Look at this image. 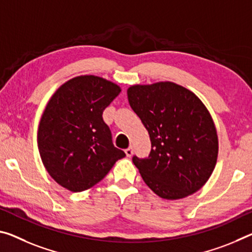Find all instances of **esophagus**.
Masks as SVG:
<instances>
[{"instance_id":"esophagus-1","label":"esophagus","mask_w":252,"mask_h":252,"mask_svg":"<svg viewBox=\"0 0 252 252\" xmlns=\"http://www.w3.org/2000/svg\"><path fill=\"white\" fill-rule=\"evenodd\" d=\"M125 151H126V157H131V156H132V154H133V149H132V147L126 148V149Z\"/></svg>"}]
</instances>
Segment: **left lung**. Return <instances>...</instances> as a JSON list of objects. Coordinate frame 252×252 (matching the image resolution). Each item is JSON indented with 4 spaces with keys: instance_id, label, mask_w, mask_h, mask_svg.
I'll return each instance as SVG.
<instances>
[{
    "instance_id": "obj_1",
    "label": "left lung",
    "mask_w": 252,
    "mask_h": 252,
    "mask_svg": "<svg viewBox=\"0 0 252 252\" xmlns=\"http://www.w3.org/2000/svg\"><path fill=\"white\" fill-rule=\"evenodd\" d=\"M127 99L150 137L149 156L132 158L148 187L166 199L197 191L212 175L219 153L217 129L206 106L173 82L130 86Z\"/></svg>"
}]
</instances>
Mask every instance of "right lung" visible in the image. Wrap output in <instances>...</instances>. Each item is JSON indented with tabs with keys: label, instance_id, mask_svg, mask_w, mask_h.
I'll list each match as a JSON object with an SVG mask.
<instances>
[{
	"label": "right lung",
	"instance_id": "right-lung-1",
	"mask_svg": "<svg viewBox=\"0 0 252 252\" xmlns=\"http://www.w3.org/2000/svg\"><path fill=\"white\" fill-rule=\"evenodd\" d=\"M121 92L94 75L63 83L48 102L38 129L43 166L59 185L83 191L101 182L126 154L112 142L103 111Z\"/></svg>",
	"mask_w": 252,
	"mask_h": 252
}]
</instances>
